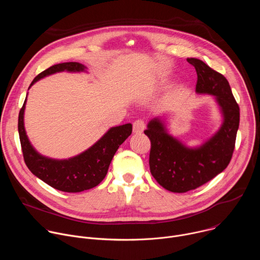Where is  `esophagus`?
Instances as JSON below:
<instances>
[{
	"mask_svg": "<svg viewBox=\"0 0 260 260\" xmlns=\"http://www.w3.org/2000/svg\"><path fill=\"white\" fill-rule=\"evenodd\" d=\"M145 122L144 120L142 119H138L134 122V125H133V132L134 134H142L145 129Z\"/></svg>",
	"mask_w": 260,
	"mask_h": 260,
	"instance_id": "34e87169",
	"label": "esophagus"
}]
</instances>
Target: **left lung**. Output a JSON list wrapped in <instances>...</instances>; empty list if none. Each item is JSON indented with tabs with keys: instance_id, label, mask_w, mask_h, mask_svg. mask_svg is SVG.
<instances>
[{
	"instance_id": "left-lung-1",
	"label": "left lung",
	"mask_w": 260,
	"mask_h": 260,
	"mask_svg": "<svg viewBox=\"0 0 260 260\" xmlns=\"http://www.w3.org/2000/svg\"><path fill=\"white\" fill-rule=\"evenodd\" d=\"M187 61L198 74L196 92L215 98L222 123L202 145L188 147L169 134L161 117L148 122L144 133L151 141L150 172L164 188L178 193L196 189L225 170L240 123V108L226 78L201 59L187 58Z\"/></svg>"
}]
</instances>
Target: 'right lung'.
<instances>
[{"mask_svg": "<svg viewBox=\"0 0 260 260\" xmlns=\"http://www.w3.org/2000/svg\"><path fill=\"white\" fill-rule=\"evenodd\" d=\"M87 68L79 62H62L54 64L40 73L29 87L40 79L59 72H87ZM27 95V94H26ZM26 98L19 111L18 133L23 158L28 170L49 186L63 192H81L99 185L108 173L109 166L119 146L131 136V123L113 126L87 150L68 158L54 159L44 156L30 144L24 128V110Z\"/></svg>", "mask_w": 260, "mask_h": 260, "instance_id": "right-lung-1", "label": "right lung"}]
</instances>
